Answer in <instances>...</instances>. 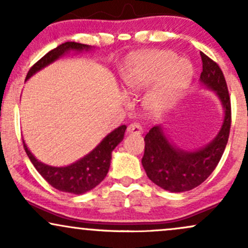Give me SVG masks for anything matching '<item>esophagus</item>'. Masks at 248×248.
<instances>
[{
	"label": "esophagus",
	"instance_id": "1",
	"mask_svg": "<svg viewBox=\"0 0 248 248\" xmlns=\"http://www.w3.org/2000/svg\"><path fill=\"white\" fill-rule=\"evenodd\" d=\"M142 132H143V129H142L141 124H136V122H134V124H130L127 128V133L128 134H135V135H141Z\"/></svg>",
	"mask_w": 248,
	"mask_h": 248
}]
</instances>
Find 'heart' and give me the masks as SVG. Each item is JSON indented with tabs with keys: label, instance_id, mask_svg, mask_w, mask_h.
<instances>
[{
	"label": "heart",
	"instance_id": "obj_1",
	"mask_svg": "<svg viewBox=\"0 0 248 248\" xmlns=\"http://www.w3.org/2000/svg\"><path fill=\"white\" fill-rule=\"evenodd\" d=\"M192 77L186 59L166 50L148 51L135 56L121 71V80L128 93L144 92V109L158 115L169 109L179 98Z\"/></svg>",
	"mask_w": 248,
	"mask_h": 248
}]
</instances>
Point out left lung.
I'll use <instances>...</instances> for the list:
<instances>
[{
	"instance_id": "1",
	"label": "left lung",
	"mask_w": 248,
	"mask_h": 248,
	"mask_svg": "<svg viewBox=\"0 0 248 248\" xmlns=\"http://www.w3.org/2000/svg\"><path fill=\"white\" fill-rule=\"evenodd\" d=\"M203 71L199 82L218 96L224 120L216 138L204 147L186 150L170 141L161 126L153 127L144 138L142 166L153 183L170 192H184L201 186L220 161L231 128V100L220 67L201 52Z\"/></svg>"
}]
</instances>
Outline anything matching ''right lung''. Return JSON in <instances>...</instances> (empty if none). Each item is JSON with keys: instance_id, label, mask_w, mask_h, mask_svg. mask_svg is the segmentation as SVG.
<instances>
[{"instance_id": "right-lung-1", "label": "right lung", "mask_w": 248, "mask_h": 248, "mask_svg": "<svg viewBox=\"0 0 248 248\" xmlns=\"http://www.w3.org/2000/svg\"><path fill=\"white\" fill-rule=\"evenodd\" d=\"M93 47L91 45L80 44L76 42H66L58 45L56 49L51 50L44 57H42L38 62L33 65L28 72L25 81L37 72L49 66L50 64L58 61L62 56L70 52H82V51H91ZM126 124L115 128L113 132L107 134L102 139L100 143L94 149L91 150L84 157L73 162L69 166L52 167L38 161L30 152L25 142L23 141L25 153L30 158L31 163L36 168V170L42 175V177L52 186L55 189L62 192L82 195L90 191L98 184H100L106 177L109 170L110 160H112V152L115 149L120 142L124 140Z\"/></svg>"}]
</instances>
